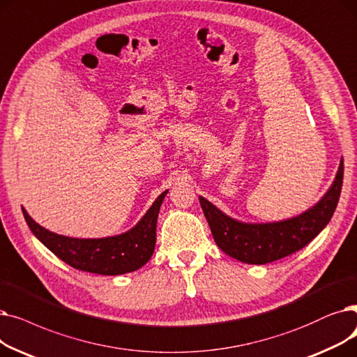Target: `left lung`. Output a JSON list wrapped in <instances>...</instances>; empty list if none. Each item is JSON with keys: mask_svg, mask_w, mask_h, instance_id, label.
Masks as SVG:
<instances>
[{"mask_svg": "<svg viewBox=\"0 0 357 357\" xmlns=\"http://www.w3.org/2000/svg\"><path fill=\"white\" fill-rule=\"evenodd\" d=\"M343 160L328 192L311 209L270 224H247L219 211L199 196L216 245L232 259L247 264H266L283 259L310 244L326 228L337 208L343 185Z\"/></svg>", "mask_w": 357, "mask_h": 357, "instance_id": "left-lung-1", "label": "left lung"}]
</instances>
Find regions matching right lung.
<instances>
[{
  "mask_svg": "<svg viewBox=\"0 0 357 357\" xmlns=\"http://www.w3.org/2000/svg\"><path fill=\"white\" fill-rule=\"evenodd\" d=\"M168 190L162 192L132 229L106 238H71L36 224L24 208L26 222L36 238L66 264L89 273L117 276L130 273L148 263L155 248L157 219Z\"/></svg>",
  "mask_w": 357,
  "mask_h": 357,
  "instance_id": "add662e5",
  "label": "right lung"
}]
</instances>
